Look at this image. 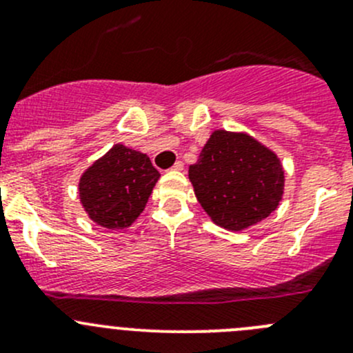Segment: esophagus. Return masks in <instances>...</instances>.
<instances>
[{
  "label": "esophagus",
  "mask_w": 353,
  "mask_h": 353,
  "mask_svg": "<svg viewBox=\"0 0 353 353\" xmlns=\"http://www.w3.org/2000/svg\"><path fill=\"white\" fill-rule=\"evenodd\" d=\"M183 167H184V163H183V162H181V160H177V162H176V163H174V165H172V167H170V169H169V170H183Z\"/></svg>",
  "instance_id": "esophagus-1"
}]
</instances>
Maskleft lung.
<instances>
[{
  "mask_svg": "<svg viewBox=\"0 0 353 353\" xmlns=\"http://www.w3.org/2000/svg\"><path fill=\"white\" fill-rule=\"evenodd\" d=\"M188 174L206 215L232 232L272 215L285 190L279 155L244 131H213Z\"/></svg>",
  "mask_w": 353,
  "mask_h": 353,
  "instance_id": "8db88e82",
  "label": "left lung"
}]
</instances>
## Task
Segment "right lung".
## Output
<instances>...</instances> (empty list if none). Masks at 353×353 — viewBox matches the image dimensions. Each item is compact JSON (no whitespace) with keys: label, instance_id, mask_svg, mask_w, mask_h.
Instances as JSON below:
<instances>
[{"label":"right lung","instance_id":"1","mask_svg":"<svg viewBox=\"0 0 353 353\" xmlns=\"http://www.w3.org/2000/svg\"><path fill=\"white\" fill-rule=\"evenodd\" d=\"M159 177L150 157L117 143L83 170L78 196L92 222L123 230L141 215Z\"/></svg>","mask_w":353,"mask_h":353}]
</instances>
